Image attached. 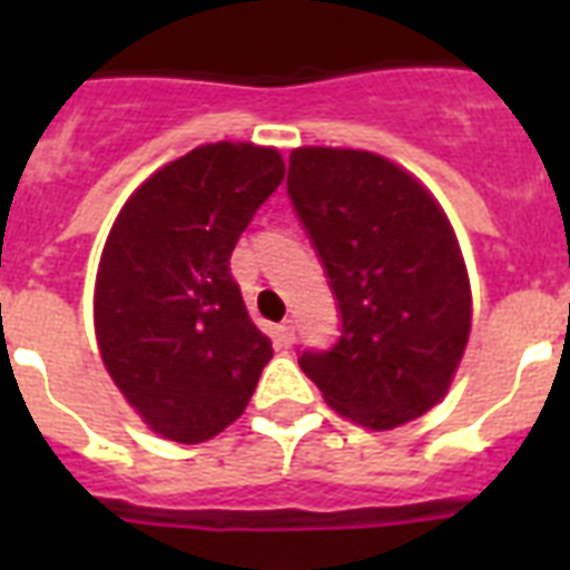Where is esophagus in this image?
Instances as JSON below:
<instances>
[{
	"label": "esophagus",
	"mask_w": 570,
	"mask_h": 570,
	"mask_svg": "<svg viewBox=\"0 0 570 570\" xmlns=\"http://www.w3.org/2000/svg\"><path fill=\"white\" fill-rule=\"evenodd\" d=\"M277 343H281V346L284 348H289L295 343V325H293V320H286V322H281V325H277Z\"/></svg>",
	"instance_id": "34e87169"
}]
</instances>
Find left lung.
<instances>
[{
	"label": "left lung",
	"mask_w": 570,
	"mask_h": 570,
	"mask_svg": "<svg viewBox=\"0 0 570 570\" xmlns=\"http://www.w3.org/2000/svg\"><path fill=\"white\" fill-rule=\"evenodd\" d=\"M286 191L337 295L340 340L298 366L357 425L387 432L450 390L470 337L459 239L423 183L366 150L298 147Z\"/></svg>",
	"instance_id": "left-lung-1"
}]
</instances>
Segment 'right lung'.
<instances>
[{
	"instance_id": "add662e5",
	"label": "right lung",
	"mask_w": 570,
	"mask_h": 570,
	"mask_svg": "<svg viewBox=\"0 0 570 570\" xmlns=\"http://www.w3.org/2000/svg\"><path fill=\"white\" fill-rule=\"evenodd\" d=\"M284 171L275 147H195L141 183L111 224L94 286L97 343L111 381L168 441L224 432L272 361L230 254Z\"/></svg>"
}]
</instances>
